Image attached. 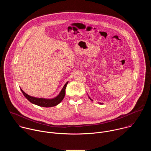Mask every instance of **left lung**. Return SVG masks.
Returning a JSON list of instances; mask_svg holds the SVG:
<instances>
[{
    "label": "left lung",
    "instance_id": "8db88e82",
    "mask_svg": "<svg viewBox=\"0 0 151 151\" xmlns=\"http://www.w3.org/2000/svg\"><path fill=\"white\" fill-rule=\"evenodd\" d=\"M88 97H89V99H90L91 101H93V100H92V99H91V98L89 97V96H88ZM99 103V104H103V103Z\"/></svg>",
    "mask_w": 151,
    "mask_h": 151
}]
</instances>
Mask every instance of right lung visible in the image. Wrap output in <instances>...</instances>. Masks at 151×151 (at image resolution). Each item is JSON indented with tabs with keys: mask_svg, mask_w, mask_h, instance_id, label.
I'll use <instances>...</instances> for the list:
<instances>
[{
	"mask_svg": "<svg viewBox=\"0 0 151 151\" xmlns=\"http://www.w3.org/2000/svg\"><path fill=\"white\" fill-rule=\"evenodd\" d=\"M69 81H68L65 85H64L62 90H61L60 93L58 96H57L55 97L52 99H45V98H38L35 97L33 96H30L26 94L22 89L20 88L21 92L23 93L24 97L32 103L37 105L41 107H53L55 106H57L58 104L64 99V96H65V90L66 86L68 83Z\"/></svg>",
	"mask_w": 151,
	"mask_h": 151,
	"instance_id": "add662e5",
	"label": "right lung"
}]
</instances>
